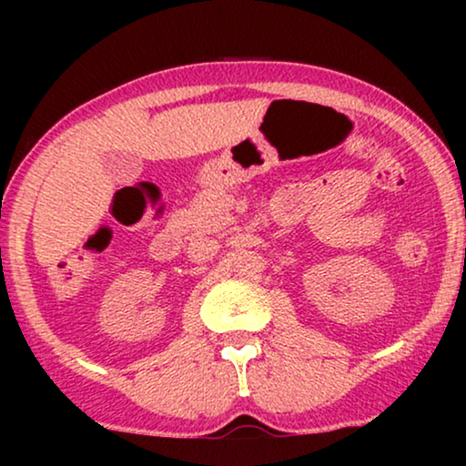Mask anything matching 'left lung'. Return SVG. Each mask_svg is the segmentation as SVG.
I'll list each match as a JSON object with an SVG mask.
<instances>
[{"instance_id":"1","label":"left lung","mask_w":466,"mask_h":466,"mask_svg":"<svg viewBox=\"0 0 466 466\" xmlns=\"http://www.w3.org/2000/svg\"><path fill=\"white\" fill-rule=\"evenodd\" d=\"M464 258H466V250H464Z\"/></svg>"}]
</instances>
